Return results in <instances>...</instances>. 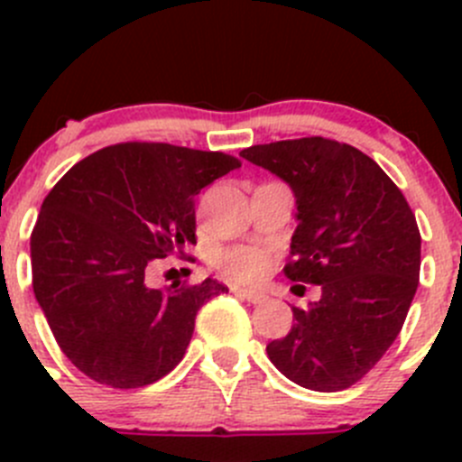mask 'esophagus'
<instances>
[{
	"mask_svg": "<svg viewBox=\"0 0 462 462\" xmlns=\"http://www.w3.org/2000/svg\"><path fill=\"white\" fill-rule=\"evenodd\" d=\"M232 292H235V295H239V297H244V300H248L250 304H263L265 300H268V297L263 295V292H259V291H250V288H241V286H232L230 288Z\"/></svg>",
	"mask_w": 462,
	"mask_h": 462,
	"instance_id": "34e87169",
	"label": "esophagus"
}]
</instances>
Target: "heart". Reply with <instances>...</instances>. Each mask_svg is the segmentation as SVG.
<instances>
[{
    "mask_svg": "<svg viewBox=\"0 0 462 462\" xmlns=\"http://www.w3.org/2000/svg\"><path fill=\"white\" fill-rule=\"evenodd\" d=\"M217 265L232 282L254 283L268 274L273 265V253L257 245H232L218 253Z\"/></svg>",
    "mask_w": 462,
    "mask_h": 462,
    "instance_id": "obj_1",
    "label": "heart"
}]
</instances>
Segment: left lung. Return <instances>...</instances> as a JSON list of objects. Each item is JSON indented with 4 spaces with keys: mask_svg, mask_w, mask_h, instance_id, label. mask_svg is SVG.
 <instances>
[{
    "mask_svg": "<svg viewBox=\"0 0 462 462\" xmlns=\"http://www.w3.org/2000/svg\"><path fill=\"white\" fill-rule=\"evenodd\" d=\"M241 156L286 180L297 226L283 274L321 286L265 346L288 380L313 391L360 382L402 330L420 277V230L407 199L360 149L330 138L253 144Z\"/></svg>",
    "mask_w": 462,
    "mask_h": 462,
    "instance_id": "8db88e82",
    "label": "left lung"
}]
</instances>
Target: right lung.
Here are the masks:
<instances>
[{
	"instance_id": "1",
	"label": "right lung",
	"mask_w": 462,
	"mask_h": 462,
	"mask_svg": "<svg viewBox=\"0 0 462 462\" xmlns=\"http://www.w3.org/2000/svg\"><path fill=\"white\" fill-rule=\"evenodd\" d=\"M241 167L223 152L120 143L71 167L31 232L32 292L73 366L97 384L138 389L185 356L217 279L147 286L153 261L197 244L194 199Z\"/></svg>"
}]
</instances>
